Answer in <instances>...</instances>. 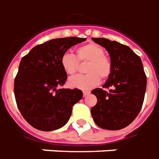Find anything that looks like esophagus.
<instances>
[{"mask_svg": "<svg viewBox=\"0 0 159 159\" xmlns=\"http://www.w3.org/2000/svg\"><path fill=\"white\" fill-rule=\"evenodd\" d=\"M89 94H90V92H88V91L83 92V96H84V97H86V96H88Z\"/></svg>", "mask_w": 159, "mask_h": 159, "instance_id": "34e87169", "label": "esophagus"}]
</instances>
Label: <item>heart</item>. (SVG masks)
Returning <instances> with one entry per match:
<instances>
[{
    "label": "heart",
    "mask_w": 159,
    "mask_h": 159,
    "mask_svg": "<svg viewBox=\"0 0 159 159\" xmlns=\"http://www.w3.org/2000/svg\"><path fill=\"white\" fill-rule=\"evenodd\" d=\"M77 57L69 52L64 53L61 57V66L69 75H73L78 70L79 61H88L85 67V75H77L68 80V85L73 88L90 90L100 82V78L105 80L112 71V64L110 59L104 56V50L96 43H87L79 47L76 50ZM78 59H77V58Z\"/></svg>",
    "instance_id": "1"
}]
</instances>
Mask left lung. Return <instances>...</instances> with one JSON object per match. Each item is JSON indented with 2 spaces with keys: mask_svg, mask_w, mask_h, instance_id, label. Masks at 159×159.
<instances>
[{
  "mask_svg": "<svg viewBox=\"0 0 159 159\" xmlns=\"http://www.w3.org/2000/svg\"><path fill=\"white\" fill-rule=\"evenodd\" d=\"M105 48L110 57L112 71L104 88L92 90L98 98L91 110L92 116L99 128L119 130L134 121L141 110L146 90V76L140 57L128 46L103 38H92Z\"/></svg>",
  "mask_w": 159,
  "mask_h": 159,
  "instance_id": "left-lung-1",
  "label": "left lung"
}]
</instances>
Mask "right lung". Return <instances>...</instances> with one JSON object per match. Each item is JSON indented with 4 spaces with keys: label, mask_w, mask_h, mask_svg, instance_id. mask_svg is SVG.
<instances>
[{
    "label": "right lung",
    "mask_w": 159,
    "mask_h": 159,
    "mask_svg": "<svg viewBox=\"0 0 159 159\" xmlns=\"http://www.w3.org/2000/svg\"><path fill=\"white\" fill-rule=\"evenodd\" d=\"M85 40L75 37L52 39L35 46L20 61L14 95L22 116L33 128L53 131L69 120L73 106L81 99L83 92L77 88H59L67 78L61 57Z\"/></svg>",
    "instance_id": "1"
}]
</instances>
